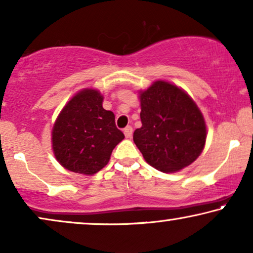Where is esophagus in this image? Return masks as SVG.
I'll use <instances>...</instances> for the list:
<instances>
[{"mask_svg": "<svg viewBox=\"0 0 253 253\" xmlns=\"http://www.w3.org/2000/svg\"><path fill=\"white\" fill-rule=\"evenodd\" d=\"M132 127H131L130 126H127L126 129H124V134H126V138H131L132 137Z\"/></svg>", "mask_w": 253, "mask_h": 253, "instance_id": "esophagus-1", "label": "esophagus"}]
</instances>
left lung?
<instances>
[{
    "label": "left lung",
    "instance_id": "left-lung-1",
    "mask_svg": "<svg viewBox=\"0 0 253 253\" xmlns=\"http://www.w3.org/2000/svg\"><path fill=\"white\" fill-rule=\"evenodd\" d=\"M141 126L133 141L145 161L162 172H176L197 160L205 147L203 113L184 89L155 81L139 91Z\"/></svg>",
    "mask_w": 253,
    "mask_h": 253
}]
</instances>
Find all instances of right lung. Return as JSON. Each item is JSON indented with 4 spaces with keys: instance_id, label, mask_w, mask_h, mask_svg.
Listing matches in <instances>:
<instances>
[{
    "instance_id": "add662e5",
    "label": "right lung",
    "mask_w": 253,
    "mask_h": 253,
    "mask_svg": "<svg viewBox=\"0 0 253 253\" xmlns=\"http://www.w3.org/2000/svg\"><path fill=\"white\" fill-rule=\"evenodd\" d=\"M103 95L95 88L76 93L58 114L51 130V148L58 164L76 174L94 175L109 162L124 134L115 115L103 109Z\"/></svg>"
}]
</instances>
